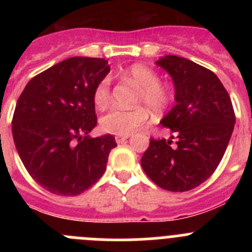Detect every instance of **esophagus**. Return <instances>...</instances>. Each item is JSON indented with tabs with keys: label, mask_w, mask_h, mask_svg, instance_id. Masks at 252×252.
Returning a JSON list of instances; mask_svg holds the SVG:
<instances>
[{
	"label": "esophagus",
	"mask_w": 252,
	"mask_h": 252,
	"mask_svg": "<svg viewBox=\"0 0 252 252\" xmlns=\"http://www.w3.org/2000/svg\"><path fill=\"white\" fill-rule=\"evenodd\" d=\"M129 135H126V136H116V141L117 144H123L124 141L128 140Z\"/></svg>",
	"instance_id": "34e87169"
}]
</instances>
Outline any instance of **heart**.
Returning a JSON list of instances; mask_svg holds the SVG:
<instances>
[{"mask_svg": "<svg viewBox=\"0 0 252 252\" xmlns=\"http://www.w3.org/2000/svg\"><path fill=\"white\" fill-rule=\"evenodd\" d=\"M126 78L140 88L136 103L144 107H136L133 110L111 108L101 118V129L105 133L114 135H129L139 126H144L149 119V111L154 116H159L167 111L173 101V95L166 85L159 83V77L151 68L142 64L131 65L124 73ZM111 98L110 78H103L94 91V102L98 108L105 107Z\"/></svg>", "mask_w": 252, "mask_h": 252, "instance_id": "b5f03b06", "label": "heart"}]
</instances>
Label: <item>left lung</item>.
Here are the masks:
<instances>
[{
    "label": "left lung",
    "mask_w": 252,
    "mask_h": 252,
    "mask_svg": "<svg viewBox=\"0 0 252 252\" xmlns=\"http://www.w3.org/2000/svg\"><path fill=\"white\" fill-rule=\"evenodd\" d=\"M156 64L174 83L177 103L161 121L173 135L169 140L150 139L141 167L162 189L188 191L208 179L220 164L234 129V110L223 84L207 68L173 55L161 57Z\"/></svg>",
    "instance_id": "left-lung-1"
}]
</instances>
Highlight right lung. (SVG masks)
<instances>
[{
    "label": "right lung",
    "mask_w": 252,
    "mask_h": 252,
    "mask_svg": "<svg viewBox=\"0 0 252 252\" xmlns=\"http://www.w3.org/2000/svg\"><path fill=\"white\" fill-rule=\"evenodd\" d=\"M110 72L103 58L72 57L27 84L12 119L16 149L32 179L56 195L75 196L95 184L117 146L97 124L94 91Z\"/></svg>",
    "instance_id": "1"
}]
</instances>
